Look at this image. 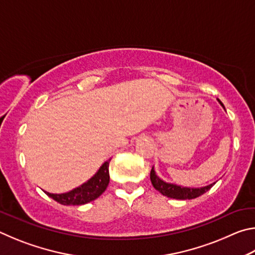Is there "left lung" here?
Returning <instances> with one entry per match:
<instances>
[{
    "label": "left lung",
    "instance_id": "8db88e82",
    "mask_svg": "<svg viewBox=\"0 0 255 255\" xmlns=\"http://www.w3.org/2000/svg\"><path fill=\"white\" fill-rule=\"evenodd\" d=\"M218 102L221 103V106L225 110V107L222 103V101L217 99ZM150 182H152L153 187L157 190L158 192H161L163 196L167 198H173V199H179V200H187V199H195V198L204 195L205 192L208 191V190L213 187L215 183H211L209 185H206V187L201 188H189V187H182V185H178L174 183L165 182V181L162 180L159 176H157L156 172L154 170V166L150 170Z\"/></svg>",
    "mask_w": 255,
    "mask_h": 255
}]
</instances>
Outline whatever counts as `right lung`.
<instances>
[{
    "instance_id": "right-lung-1",
    "label": "right lung",
    "mask_w": 255,
    "mask_h": 255,
    "mask_svg": "<svg viewBox=\"0 0 255 255\" xmlns=\"http://www.w3.org/2000/svg\"><path fill=\"white\" fill-rule=\"evenodd\" d=\"M109 163L110 159H108L100 166V169L97 171L91 179H89L86 182L81 184L80 187L71 190L65 193H49L45 191L48 197L53 198L55 201L59 202L60 205L65 206H79L85 205L90 201L96 200L100 197L109 184Z\"/></svg>"
}]
</instances>
